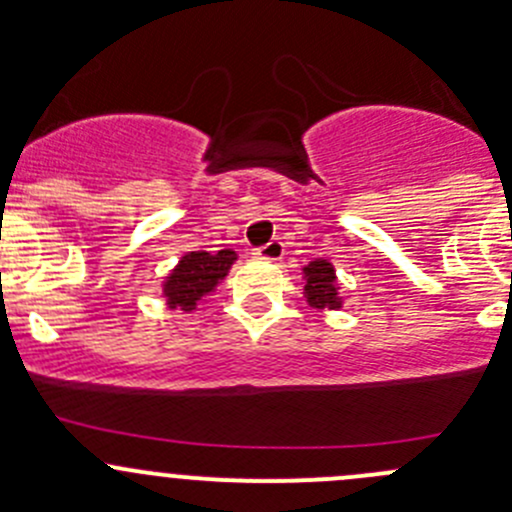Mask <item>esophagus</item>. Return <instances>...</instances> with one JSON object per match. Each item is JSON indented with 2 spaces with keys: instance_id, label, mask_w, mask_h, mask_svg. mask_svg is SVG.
<instances>
[{
  "instance_id": "obj_1",
  "label": "esophagus",
  "mask_w": 512,
  "mask_h": 512,
  "mask_svg": "<svg viewBox=\"0 0 512 512\" xmlns=\"http://www.w3.org/2000/svg\"><path fill=\"white\" fill-rule=\"evenodd\" d=\"M252 255L257 257V260H267V262H277L282 260V255H285V242L282 240H270L267 245H260L252 250Z\"/></svg>"
}]
</instances>
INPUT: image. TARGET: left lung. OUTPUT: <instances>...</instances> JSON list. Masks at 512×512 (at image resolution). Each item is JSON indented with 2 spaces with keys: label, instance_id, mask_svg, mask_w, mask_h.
I'll return each instance as SVG.
<instances>
[{
  "label": "left lung",
  "instance_id": "obj_1",
  "mask_svg": "<svg viewBox=\"0 0 512 512\" xmlns=\"http://www.w3.org/2000/svg\"><path fill=\"white\" fill-rule=\"evenodd\" d=\"M304 297L312 307L317 309H339V287H337V275H334L332 262L327 260H314L304 267Z\"/></svg>",
  "mask_w": 512,
  "mask_h": 512
}]
</instances>
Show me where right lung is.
Here are the masks:
<instances>
[{
	"label": "right lung",
	"instance_id": "add662e5",
	"mask_svg": "<svg viewBox=\"0 0 512 512\" xmlns=\"http://www.w3.org/2000/svg\"><path fill=\"white\" fill-rule=\"evenodd\" d=\"M235 260L237 257L232 250H220L215 255H210V252H190V255H185L163 285L170 307H180L183 312L195 309V304L205 294L213 292L215 285L223 280Z\"/></svg>",
	"mask_w": 512,
	"mask_h": 512
}]
</instances>
